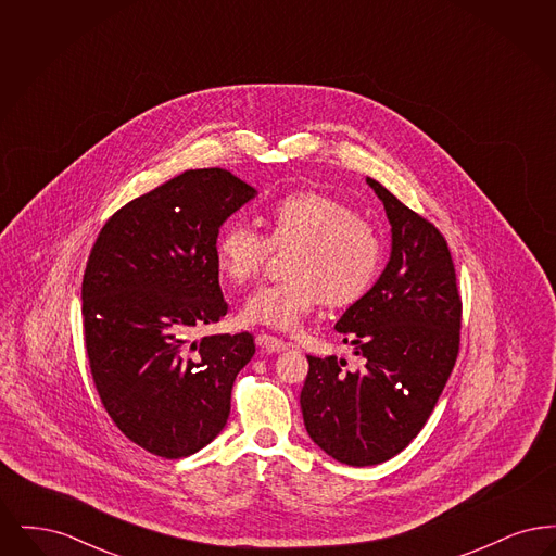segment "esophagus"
<instances>
[{"label": "esophagus", "mask_w": 556, "mask_h": 556, "mask_svg": "<svg viewBox=\"0 0 556 556\" xmlns=\"http://www.w3.org/2000/svg\"><path fill=\"white\" fill-rule=\"evenodd\" d=\"M258 345L265 348L266 352H286V350L290 348L288 342H283V340L275 338V336H268V333H263V336L258 338Z\"/></svg>", "instance_id": "34e87169"}]
</instances>
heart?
Masks as SVG:
<instances>
[{
    "instance_id": "heart-1",
    "label": "heart",
    "mask_w": 556,
    "mask_h": 556,
    "mask_svg": "<svg viewBox=\"0 0 556 556\" xmlns=\"http://www.w3.org/2000/svg\"><path fill=\"white\" fill-rule=\"evenodd\" d=\"M266 225L268 238L233 220L214 245L216 265L233 283L256 279L273 248H293L286 266L290 277L248 295L241 306L245 323L295 331L323 298L331 306H345L369 290L381 263V241L342 200L317 191L290 193L268 211Z\"/></svg>"
}]
</instances>
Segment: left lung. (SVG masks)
Segmentation results:
<instances>
[{
  "mask_svg": "<svg viewBox=\"0 0 556 556\" xmlns=\"http://www.w3.org/2000/svg\"><path fill=\"white\" fill-rule=\"evenodd\" d=\"M392 225V254L377 283L336 329L365 358L344 370L336 356H308L302 417L318 448L350 467L379 465L424 429L460 342V295L444 236L367 177Z\"/></svg>",
  "mask_w": 556,
  "mask_h": 556,
  "instance_id": "obj_1",
  "label": "left lung"
}]
</instances>
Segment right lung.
Returning a JSON list of instances; mask_svg holds the SVG:
<instances>
[{"label":"right lung","mask_w":556,"mask_h":556,"mask_svg":"<svg viewBox=\"0 0 556 556\" xmlns=\"http://www.w3.org/2000/svg\"><path fill=\"white\" fill-rule=\"evenodd\" d=\"M256 193L225 168L186 170L114 212L91 248L80 295L96 390L116 427L162 458L223 431L256 352L248 331L186 345L191 329L227 315L214 245Z\"/></svg>","instance_id":"1"}]
</instances>
